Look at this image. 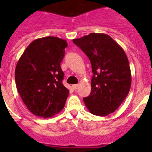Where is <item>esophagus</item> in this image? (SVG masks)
<instances>
[{
  "mask_svg": "<svg viewBox=\"0 0 152 152\" xmlns=\"http://www.w3.org/2000/svg\"><path fill=\"white\" fill-rule=\"evenodd\" d=\"M78 84H74V85H72V88H73L74 90H76L78 88Z\"/></svg>",
  "mask_w": 152,
  "mask_h": 152,
  "instance_id": "1",
  "label": "esophagus"
}]
</instances>
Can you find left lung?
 I'll return each instance as SVG.
<instances>
[{
	"mask_svg": "<svg viewBox=\"0 0 152 152\" xmlns=\"http://www.w3.org/2000/svg\"><path fill=\"white\" fill-rule=\"evenodd\" d=\"M73 42L89 58L94 74L91 92L84 102L90 113L105 116L121 105L132 83L129 62L124 50L110 36L90 33Z\"/></svg>",
	"mask_w": 152,
	"mask_h": 152,
	"instance_id": "left-lung-1",
	"label": "left lung"
}]
</instances>
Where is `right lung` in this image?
<instances>
[{
	"instance_id": "add662e5",
	"label": "right lung",
	"mask_w": 152,
	"mask_h": 152,
	"mask_svg": "<svg viewBox=\"0 0 152 152\" xmlns=\"http://www.w3.org/2000/svg\"><path fill=\"white\" fill-rule=\"evenodd\" d=\"M66 40L47 36L34 40L20 58L15 69L19 94L33 115L51 118L64 108L69 91L62 84L61 62Z\"/></svg>"
}]
</instances>
